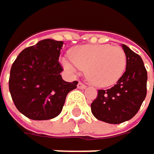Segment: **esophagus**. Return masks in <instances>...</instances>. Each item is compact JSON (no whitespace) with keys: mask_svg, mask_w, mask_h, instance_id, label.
Returning <instances> with one entry per match:
<instances>
[{"mask_svg":"<svg viewBox=\"0 0 154 154\" xmlns=\"http://www.w3.org/2000/svg\"><path fill=\"white\" fill-rule=\"evenodd\" d=\"M77 86H78L79 89H85V88H86V85L85 84H83V83H81V82H79Z\"/></svg>","mask_w":154,"mask_h":154,"instance_id":"1","label":"esophagus"}]
</instances>
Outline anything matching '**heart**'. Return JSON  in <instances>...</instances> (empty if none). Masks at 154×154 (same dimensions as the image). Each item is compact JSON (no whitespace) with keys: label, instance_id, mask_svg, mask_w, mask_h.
<instances>
[{"label":"heart","instance_id":"heart-1","mask_svg":"<svg viewBox=\"0 0 154 154\" xmlns=\"http://www.w3.org/2000/svg\"><path fill=\"white\" fill-rule=\"evenodd\" d=\"M69 56L61 59L63 67L71 73L85 69L86 79L98 87L114 85L126 68V55L120 46L85 45L73 48Z\"/></svg>","mask_w":154,"mask_h":154}]
</instances>
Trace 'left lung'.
Listing matches in <instances>:
<instances>
[{
    "label": "left lung",
    "mask_w": 154,
    "mask_h": 154,
    "mask_svg": "<svg viewBox=\"0 0 154 154\" xmlns=\"http://www.w3.org/2000/svg\"><path fill=\"white\" fill-rule=\"evenodd\" d=\"M126 69L117 84L107 90H98L91 104V112L100 121L121 124L133 118L147 95V70L140 56L123 45Z\"/></svg>",
    "instance_id": "left-lung-1"
}]
</instances>
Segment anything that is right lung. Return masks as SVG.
Listing matches in <instances>:
<instances>
[{
	"mask_svg": "<svg viewBox=\"0 0 154 154\" xmlns=\"http://www.w3.org/2000/svg\"><path fill=\"white\" fill-rule=\"evenodd\" d=\"M64 42L45 39L24 49L10 70L9 91L19 112L31 120H49L62 110L69 92L78 82L62 79L59 63Z\"/></svg>",
	"mask_w": 154,
	"mask_h": 154,
	"instance_id": "obj_1",
	"label": "right lung"
}]
</instances>
